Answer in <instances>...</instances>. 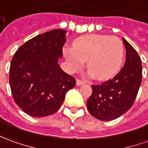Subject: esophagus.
Masks as SVG:
<instances>
[{
    "mask_svg": "<svg viewBox=\"0 0 148 148\" xmlns=\"http://www.w3.org/2000/svg\"><path fill=\"white\" fill-rule=\"evenodd\" d=\"M83 83H84V82L82 81V80H80V79H77V80H76V85H77V86H80V85H82Z\"/></svg>",
    "mask_w": 148,
    "mask_h": 148,
    "instance_id": "obj_1",
    "label": "esophagus"
}]
</instances>
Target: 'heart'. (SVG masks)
Returning a JSON list of instances; mask_svg holds the SVG:
<instances>
[{
	"label": "heart",
	"mask_w": 148,
	"mask_h": 148,
	"mask_svg": "<svg viewBox=\"0 0 148 148\" xmlns=\"http://www.w3.org/2000/svg\"><path fill=\"white\" fill-rule=\"evenodd\" d=\"M64 56L68 70L75 73L81 70L87 61L86 75L104 80L119 70L123 61L124 48L117 37L102 35H87L74 40L73 48H65Z\"/></svg>",
	"instance_id": "b5f03b06"
}]
</instances>
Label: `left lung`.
Instances as JSON below:
<instances>
[{
    "label": "left lung",
    "instance_id": "1",
    "mask_svg": "<svg viewBox=\"0 0 148 148\" xmlns=\"http://www.w3.org/2000/svg\"><path fill=\"white\" fill-rule=\"evenodd\" d=\"M125 48L124 66L116 76L100 85H92L87 107L92 116L112 121L132 107L142 82L141 59L137 52L122 38Z\"/></svg>",
    "mask_w": 148,
    "mask_h": 148
}]
</instances>
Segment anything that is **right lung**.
I'll use <instances>...</instances> for the list:
<instances>
[{
    "mask_svg": "<svg viewBox=\"0 0 148 148\" xmlns=\"http://www.w3.org/2000/svg\"><path fill=\"white\" fill-rule=\"evenodd\" d=\"M66 31L57 29L28 40L13 57L10 85L15 103L34 117L60 108L75 79L61 70L58 59L66 42Z\"/></svg>",
    "mask_w": 148,
    "mask_h": 148,
    "instance_id": "right-lung-1",
    "label": "right lung"
}]
</instances>
